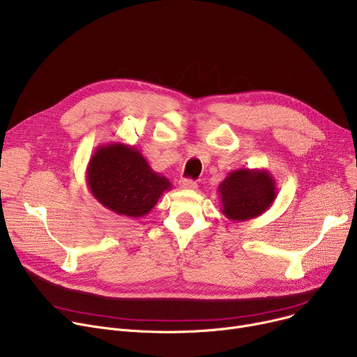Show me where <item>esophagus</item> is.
<instances>
[{"label":"esophagus","instance_id":"esophagus-1","mask_svg":"<svg viewBox=\"0 0 357 357\" xmlns=\"http://www.w3.org/2000/svg\"><path fill=\"white\" fill-rule=\"evenodd\" d=\"M179 186L183 190H195L197 188V182L192 179H181L179 181Z\"/></svg>","mask_w":357,"mask_h":357}]
</instances>
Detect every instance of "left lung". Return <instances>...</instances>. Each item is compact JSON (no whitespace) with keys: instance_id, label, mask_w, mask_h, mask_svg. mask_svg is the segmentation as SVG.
I'll return each instance as SVG.
<instances>
[{"instance_id":"1","label":"left lung","mask_w":357,"mask_h":357,"mask_svg":"<svg viewBox=\"0 0 357 357\" xmlns=\"http://www.w3.org/2000/svg\"><path fill=\"white\" fill-rule=\"evenodd\" d=\"M221 213L233 221L256 218L271 208L278 190L266 169H237L218 185Z\"/></svg>"}]
</instances>
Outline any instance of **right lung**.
Instances as JSON below:
<instances>
[{
	"label": "right lung",
	"instance_id": "right-lung-1",
	"mask_svg": "<svg viewBox=\"0 0 357 357\" xmlns=\"http://www.w3.org/2000/svg\"><path fill=\"white\" fill-rule=\"evenodd\" d=\"M91 194L119 215L140 218L152 211L165 191L172 190L135 146L120 142L98 146L86 167Z\"/></svg>",
	"mask_w": 357,
	"mask_h": 357
}]
</instances>
